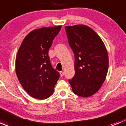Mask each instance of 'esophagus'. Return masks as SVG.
<instances>
[{"instance_id": "1", "label": "esophagus", "mask_w": 126, "mask_h": 126, "mask_svg": "<svg viewBox=\"0 0 126 126\" xmlns=\"http://www.w3.org/2000/svg\"><path fill=\"white\" fill-rule=\"evenodd\" d=\"M60 74L61 77H63V75H64V72H63V71H60Z\"/></svg>"}]
</instances>
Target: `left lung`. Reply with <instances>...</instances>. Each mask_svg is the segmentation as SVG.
I'll return each mask as SVG.
<instances>
[{
  "instance_id": "1",
  "label": "left lung",
  "mask_w": 126,
  "mask_h": 126,
  "mask_svg": "<svg viewBox=\"0 0 126 126\" xmlns=\"http://www.w3.org/2000/svg\"><path fill=\"white\" fill-rule=\"evenodd\" d=\"M64 28L75 57V75L69 82L76 94L90 97L101 88L106 78L107 50L100 36L87 25Z\"/></svg>"
}]
</instances>
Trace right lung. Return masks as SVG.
Returning a JSON list of instances; mask_svg holds the SVG:
<instances>
[{"label":"right lung","instance_id":"add662e5","mask_svg":"<svg viewBox=\"0 0 126 126\" xmlns=\"http://www.w3.org/2000/svg\"><path fill=\"white\" fill-rule=\"evenodd\" d=\"M62 25L35 29L25 37L16 58V72L20 83L32 97L43 100L54 93L60 77L52 66L49 49Z\"/></svg>","mask_w":126,"mask_h":126}]
</instances>
